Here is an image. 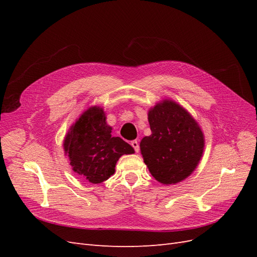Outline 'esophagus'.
<instances>
[{
    "label": "esophagus",
    "instance_id": "34e87169",
    "mask_svg": "<svg viewBox=\"0 0 257 257\" xmlns=\"http://www.w3.org/2000/svg\"><path fill=\"white\" fill-rule=\"evenodd\" d=\"M132 147H133L134 148V150H135V152H139V144H138V142L137 141H133V142H132Z\"/></svg>",
    "mask_w": 257,
    "mask_h": 257
}]
</instances>
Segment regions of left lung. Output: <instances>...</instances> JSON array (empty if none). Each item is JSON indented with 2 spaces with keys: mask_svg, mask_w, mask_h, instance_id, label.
Listing matches in <instances>:
<instances>
[{
  "mask_svg": "<svg viewBox=\"0 0 257 257\" xmlns=\"http://www.w3.org/2000/svg\"><path fill=\"white\" fill-rule=\"evenodd\" d=\"M151 135L141 142L145 164L155 180L175 184L189 177L200 161L205 139L198 123L182 106L163 99L148 112Z\"/></svg>",
  "mask_w": 257,
  "mask_h": 257,
  "instance_id": "left-lung-1",
  "label": "left lung"
}]
</instances>
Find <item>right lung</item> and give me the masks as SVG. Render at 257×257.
<instances>
[{"label": "right lung", "instance_id": "right-lung-1", "mask_svg": "<svg viewBox=\"0 0 257 257\" xmlns=\"http://www.w3.org/2000/svg\"><path fill=\"white\" fill-rule=\"evenodd\" d=\"M103 108L85 110L64 138V151L73 170L91 183H100L114 174L123 154L134 153L133 147L120 137L111 136Z\"/></svg>", "mask_w": 257, "mask_h": 257}]
</instances>
